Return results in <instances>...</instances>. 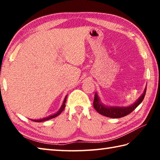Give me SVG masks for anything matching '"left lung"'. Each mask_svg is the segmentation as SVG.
Returning <instances> with one entry per match:
<instances>
[{
    "label": "left lung",
    "instance_id": "obj_1",
    "mask_svg": "<svg viewBox=\"0 0 160 160\" xmlns=\"http://www.w3.org/2000/svg\"><path fill=\"white\" fill-rule=\"evenodd\" d=\"M146 90H147V88H145L144 92H143L142 95L140 96V98L137 100V102H135L132 105H131L130 107H110L104 106V105L102 104V102H100V99L99 98V97L97 96V94L95 93L93 102L94 108L95 109L97 112L100 113V114L107 116V117L113 118L123 117V116H126L129 114V113H131L132 111H134L140 103L142 102V100L144 99L145 95Z\"/></svg>",
    "mask_w": 160,
    "mask_h": 160
}]
</instances>
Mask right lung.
<instances>
[{"instance_id":"obj_1","label":"right lung","mask_w":160,"mask_h":160,"mask_svg":"<svg viewBox=\"0 0 160 160\" xmlns=\"http://www.w3.org/2000/svg\"><path fill=\"white\" fill-rule=\"evenodd\" d=\"M66 98H67V96L65 97V99H64V101H63V105H62V106H61V109H59L58 112L57 113H56L55 114L49 116H48V117H46V118H42V119H39V120H32V119H31V120L33 121H35V122H42V121H45L49 120V119H51V118H53L56 117V116H58L62 112H63V109H65V107H66V104H65V103H66Z\"/></svg>"}]
</instances>
